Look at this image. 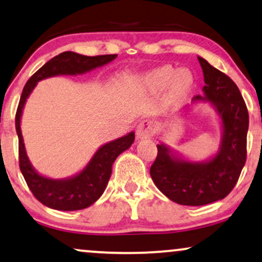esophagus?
I'll return each mask as SVG.
<instances>
[{
    "label": "esophagus",
    "instance_id": "1",
    "mask_svg": "<svg viewBox=\"0 0 262 262\" xmlns=\"http://www.w3.org/2000/svg\"><path fill=\"white\" fill-rule=\"evenodd\" d=\"M151 134H152V124L150 120H142L141 123L137 125V128H136V135H137L138 139L147 138Z\"/></svg>",
    "mask_w": 262,
    "mask_h": 262
}]
</instances>
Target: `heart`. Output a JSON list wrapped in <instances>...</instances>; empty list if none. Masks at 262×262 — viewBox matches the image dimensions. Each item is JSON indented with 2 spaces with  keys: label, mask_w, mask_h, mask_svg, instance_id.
Masks as SVG:
<instances>
[{
  "label": "heart",
  "mask_w": 262,
  "mask_h": 262,
  "mask_svg": "<svg viewBox=\"0 0 262 262\" xmlns=\"http://www.w3.org/2000/svg\"><path fill=\"white\" fill-rule=\"evenodd\" d=\"M141 84L147 90L159 91L169 85L173 94L182 95L193 84V74L188 69L176 70L171 64H162L142 77Z\"/></svg>",
  "instance_id": "obj_1"
}]
</instances>
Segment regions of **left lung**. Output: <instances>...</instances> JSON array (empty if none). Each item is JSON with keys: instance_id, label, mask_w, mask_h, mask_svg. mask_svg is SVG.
<instances>
[{"instance_id": "left-lung-1", "label": "left lung", "mask_w": 262, "mask_h": 262, "mask_svg": "<svg viewBox=\"0 0 262 262\" xmlns=\"http://www.w3.org/2000/svg\"><path fill=\"white\" fill-rule=\"evenodd\" d=\"M203 71V95L192 103L208 102L220 119L219 150L208 160L191 161L164 143L150 167L154 184L171 201L184 206H203L226 198L235 188L247 159L249 115L239 89L232 79L198 57Z\"/></svg>"}]
</instances>
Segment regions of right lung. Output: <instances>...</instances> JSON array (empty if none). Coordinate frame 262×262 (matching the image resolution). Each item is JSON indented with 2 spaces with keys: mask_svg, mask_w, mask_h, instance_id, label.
I'll return each instance as SVG.
<instances>
[{
  "mask_svg": "<svg viewBox=\"0 0 262 262\" xmlns=\"http://www.w3.org/2000/svg\"><path fill=\"white\" fill-rule=\"evenodd\" d=\"M118 55L85 56L73 52H63L44 63L27 80L15 115V130L19 138V166L33 196L44 206L57 210H79L88 208L101 198L112 174L115 159L126 150L135 141V132L101 145L88 165L77 174L63 179H53L39 174L26 154L21 135V115L26 100L37 83L55 76H77L90 72L110 63Z\"/></svg>",
  "mask_w": 262,
  "mask_h": 262,
  "instance_id": "1",
  "label": "right lung"
}]
</instances>
